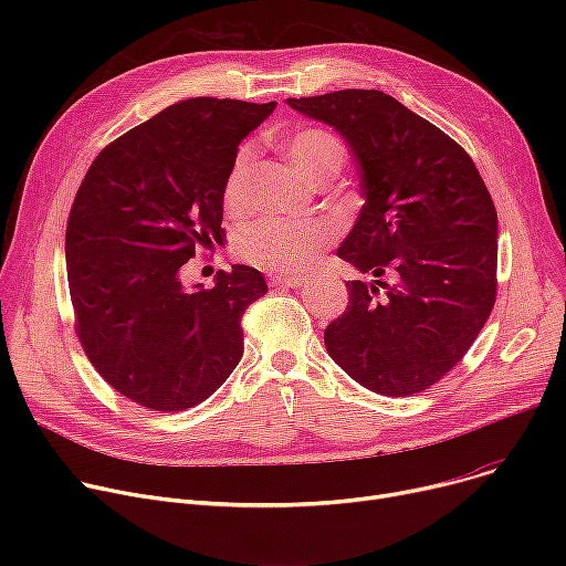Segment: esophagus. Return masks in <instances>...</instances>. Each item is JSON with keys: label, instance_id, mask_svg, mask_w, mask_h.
Listing matches in <instances>:
<instances>
[{"label": "esophagus", "instance_id": "esophagus-1", "mask_svg": "<svg viewBox=\"0 0 566 566\" xmlns=\"http://www.w3.org/2000/svg\"><path fill=\"white\" fill-rule=\"evenodd\" d=\"M273 286H282V289H301L305 284L303 277H295V275H273L271 277Z\"/></svg>", "mask_w": 566, "mask_h": 566}]
</instances>
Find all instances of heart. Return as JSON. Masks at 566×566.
<instances>
[{"label": "heart", "instance_id": "b5f03b06", "mask_svg": "<svg viewBox=\"0 0 566 566\" xmlns=\"http://www.w3.org/2000/svg\"><path fill=\"white\" fill-rule=\"evenodd\" d=\"M286 156L310 184H318L323 178H335L344 167L346 154L342 142L323 128L307 126L295 130L286 139ZM254 151L252 146H243L233 158L227 181H224V203L229 211H243L250 199V174H252ZM333 227L321 220H280L261 218L233 235L235 256L268 271L273 275L298 273L307 268L331 241Z\"/></svg>", "mask_w": 566, "mask_h": 566}]
</instances>
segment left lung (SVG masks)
Listing matches in <instances>:
<instances>
[{"label": "left lung", "instance_id": "8db88e82", "mask_svg": "<svg viewBox=\"0 0 566 566\" xmlns=\"http://www.w3.org/2000/svg\"><path fill=\"white\" fill-rule=\"evenodd\" d=\"M286 103L333 126L358 160L365 206L337 254L378 277L346 282L325 348L363 388L418 395L457 367L495 305L497 213L484 178L461 144L376 88Z\"/></svg>", "mask_w": 566, "mask_h": 566}]
</instances>
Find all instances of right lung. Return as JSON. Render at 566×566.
<instances>
[{"label":"right lung","instance_id":"1","mask_svg":"<svg viewBox=\"0 0 566 566\" xmlns=\"http://www.w3.org/2000/svg\"><path fill=\"white\" fill-rule=\"evenodd\" d=\"M275 103L178 101L109 142L77 188L66 224L75 335L126 399L160 412L211 397L243 358V314L268 291L250 265L186 291L199 245L220 238L238 144Z\"/></svg>","mask_w":566,"mask_h":566}]
</instances>
